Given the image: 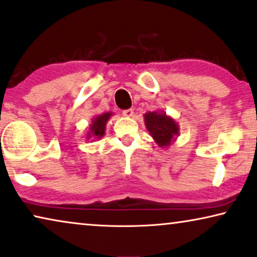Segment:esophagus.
Returning <instances> with one entry per match:
<instances>
[{
  "mask_svg": "<svg viewBox=\"0 0 257 257\" xmlns=\"http://www.w3.org/2000/svg\"><path fill=\"white\" fill-rule=\"evenodd\" d=\"M122 114H123V116H125V117H132L134 115V110L132 109V108H129V109H124L123 111H122Z\"/></svg>",
  "mask_w": 257,
  "mask_h": 257,
  "instance_id": "1",
  "label": "esophagus"
}]
</instances>
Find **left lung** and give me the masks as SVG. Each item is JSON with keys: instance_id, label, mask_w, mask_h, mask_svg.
<instances>
[{"instance_id": "obj_1", "label": "left lung", "mask_w": 257, "mask_h": 257, "mask_svg": "<svg viewBox=\"0 0 257 257\" xmlns=\"http://www.w3.org/2000/svg\"><path fill=\"white\" fill-rule=\"evenodd\" d=\"M144 122L151 137L161 148L171 146L179 134L178 124L164 111H149L144 115Z\"/></svg>"}]
</instances>
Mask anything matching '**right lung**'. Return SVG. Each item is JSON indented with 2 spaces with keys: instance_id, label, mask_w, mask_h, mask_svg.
Here are the masks:
<instances>
[{
  "instance_id": "right-lung-1",
  "label": "right lung",
  "mask_w": 257,
  "mask_h": 257,
  "mask_svg": "<svg viewBox=\"0 0 257 257\" xmlns=\"http://www.w3.org/2000/svg\"><path fill=\"white\" fill-rule=\"evenodd\" d=\"M111 116V113H103L101 115H97L96 117L93 118L92 124L89 125V132L87 135V139H101L104 135V129H106V123Z\"/></svg>"
}]
</instances>
